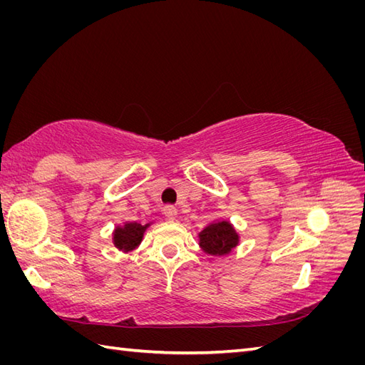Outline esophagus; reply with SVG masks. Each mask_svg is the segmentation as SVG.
Listing matches in <instances>:
<instances>
[{"label": "esophagus", "instance_id": "esophagus-1", "mask_svg": "<svg viewBox=\"0 0 365 365\" xmlns=\"http://www.w3.org/2000/svg\"><path fill=\"white\" fill-rule=\"evenodd\" d=\"M163 213L168 219H175L176 215H178V210H176V207H173V205H165L163 208Z\"/></svg>", "mask_w": 365, "mask_h": 365}]
</instances>
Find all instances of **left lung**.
<instances>
[{
	"label": "left lung",
	"instance_id": "left-lung-1",
	"mask_svg": "<svg viewBox=\"0 0 365 365\" xmlns=\"http://www.w3.org/2000/svg\"><path fill=\"white\" fill-rule=\"evenodd\" d=\"M239 244V236L227 220L210 224L200 233V245L212 256H225Z\"/></svg>",
	"mask_w": 365,
	"mask_h": 365
}]
</instances>
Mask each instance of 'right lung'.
I'll return each mask as SVG.
<instances>
[{
    "mask_svg": "<svg viewBox=\"0 0 365 365\" xmlns=\"http://www.w3.org/2000/svg\"><path fill=\"white\" fill-rule=\"evenodd\" d=\"M148 227L149 224L141 225L137 222H129L123 227H117L114 231V245L125 252L135 250L140 245L143 235H145V230Z\"/></svg>",
    "mask_w": 365,
    "mask_h": 365,
    "instance_id": "1",
    "label": "right lung"
}]
</instances>
